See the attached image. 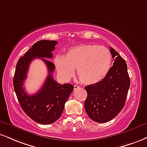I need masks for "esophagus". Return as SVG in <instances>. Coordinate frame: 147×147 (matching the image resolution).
I'll return each mask as SVG.
<instances>
[{"label":"esophagus","mask_w":147,"mask_h":147,"mask_svg":"<svg viewBox=\"0 0 147 147\" xmlns=\"http://www.w3.org/2000/svg\"><path fill=\"white\" fill-rule=\"evenodd\" d=\"M79 88H80V87H79V86H77V85H75V86H74V90H77V89H78Z\"/></svg>","instance_id":"obj_1"}]
</instances>
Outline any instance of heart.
<instances>
[{
  "instance_id": "1",
  "label": "heart",
  "mask_w": 147,
  "mask_h": 147,
  "mask_svg": "<svg viewBox=\"0 0 147 147\" xmlns=\"http://www.w3.org/2000/svg\"><path fill=\"white\" fill-rule=\"evenodd\" d=\"M54 63L58 76L68 81L77 75L81 83L93 85L102 81L108 74L112 63V55L108 49L94 45L72 47L64 56L56 55Z\"/></svg>"
}]
</instances>
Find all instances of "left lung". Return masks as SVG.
Returning <instances> with one entry per match:
<instances>
[{"mask_svg":"<svg viewBox=\"0 0 147 147\" xmlns=\"http://www.w3.org/2000/svg\"><path fill=\"white\" fill-rule=\"evenodd\" d=\"M109 50L115 59L108 74L100 82L85 87L86 112L92 121L100 123L111 121L124 107L130 86L126 61L113 48Z\"/></svg>","mask_w":147,"mask_h":147,"instance_id":"1","label":"left lung"}]
</instances>
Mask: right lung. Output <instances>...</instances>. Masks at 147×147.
<instances>
[{
  "instance_id": "add662e5",
  "label": "right lung",
  "mask_w": 147,
  "mask_h": 147,
  "mask_svg": "<svg viewBox=\"0 0 147 147\" xmlns=\"http://www.w3.org/2000/svg\"><path fill=\"white\" fill-rule=\"evenodd\" d=\"M57 42L55 40H40L32 46L24 55L18 61L13 77V88L20 105L31 119L42 125H49L59 119L65 103L73 90L71 84L61 85L52 76L55 66L45 58H53L52 52ZM41 58L47 65L49 75L41 89L35 95H29L22 86L26 78L31 61Z\"/></svg>"
}]
</instances>
